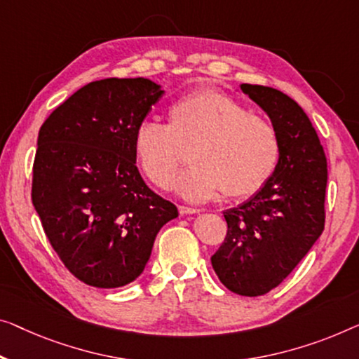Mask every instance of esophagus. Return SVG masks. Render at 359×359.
I'll return each mask as SVG.
<instances>
[{"label":"esophagus","instance_id":"obj_1","mask_svg":"<svg viewBox=\"0 0 359 359\" xmlns=\"http://www.w3.org/2000/svg\"><path fill=\"white\" fill-rule=\"evenodd\" d=\"M179 211L180 214H198L200 212V210H196V208H190V206H179Z\"/></svg>","mask_w":359,"mask_h":359}]
</instances>
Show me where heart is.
Returning <instances> with one entry per match:
<instances>
[{
	"mask_svg": "<svg viewBox=\"0 0 359 359\" xmlns=\"http://www.w3.org/2000/svg\"><path fill=\"white\" fill-rule=\"evenodd\" d=\"M190 149L194 164L175 182L187 201L219 194L247 198L263 190L280 158L276 127L226 93L201 88L168 108V124L143 121L133 132V154L147 179L169 189Z\"/></svg>",
	"mask_w": 359,
	"mask_h": 359,
	"instance_id": "b5f03b06",
	"label": "heart"
}]
</instances>
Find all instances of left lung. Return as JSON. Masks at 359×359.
<instances>
[{
    "instance_id": "8db88e82",
    "label": "left lung",
    "mask_w": 359,
    "mask_h": 359,
    "mask_svg": "<svg viewBox=\"0 0 359 359\" xmlns=\"http://www.w3.org/2000/svg\"><path fill=\"white\" fill-rule=\"evenodd\" d=\"M240 88L269 116L280 158L263 190L224 211L227 235L211 264L229 290L259 297L279 285L323 233L327 161L295 100L263 85Z\"/></svg>"
}]
</instances>
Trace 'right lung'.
<instances>
[{"label":"right lung","mask_w":359,"mask_h":359,"mask_svg":"<svg viewBox=\"0 0 359 359\" xmlns=\"http://www.w3.org/2000/svg\"><path fill=\"white\" fill-rule=\"evenodd\" d=\"M164 90L153 80L90 82L43 122L32 201L51 247L87 285L117 288L142 274L175 205L137 169L133 132Z\"/></svg>","instance_id":"right-lung-1"}]
</instances>
